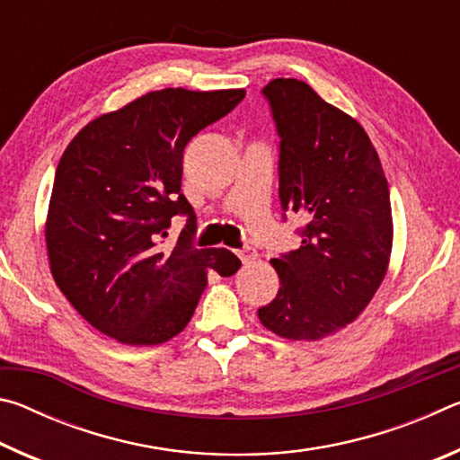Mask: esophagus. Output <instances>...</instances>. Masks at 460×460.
I'll return each instance as SVG.
<instances>
[{
  "label": "esophagus",
  "mask_w": 460,
  "mask_h": 460,
  "mask_svg": "<svg viewBox=\"0 0 460 460\" xmlns=\"http://www.w3.org/2000/svg\"><path fill=\"white\" fill-rule=\"evenodd\" d=\"M237 258L241 260V263H243V266H247V263H252L253 260H258V253H255L253 249H241V252H237Z\"/></svg>",
  "instance_id": "esophagus-1"
}]
</instances>
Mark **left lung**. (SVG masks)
Returning a JSON list of instances; mask_svg holds the SVG:
<instances>
[{
    "mask_svg": "<svg viewBox=\"0 0 460 460\" xmlns=\"http://www.w3.org/2000/svg\"><path fill=\"white\" fill-rule=\"evenodd\" d=\"M279 134V202L302 245L270 260L279 290L258 310L288 341H321L359 316L384 282L394 221L387 178L361 123L298 79L263 87Z\"/></svg>",
    "mask_w": 460,
    "mask_h": 460,
    "instance_id": "1",
    "label": "left lung"
}]
</instances>
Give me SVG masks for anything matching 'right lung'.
<instances>
[{"instance_id":"add662e5","label":"right lung","mask_w":460,"mask_h":460,"mask_svg":"<svg viewBox=\"0 0 460 460\" xmlns=\"http://www.w3.org/2000/svg\"><path fill=\"white\" fill-rule=\"evenodd\" d=\"M243 89H162L89 121L54 176L46 249L60 292L84 321L123 345H160L190 323L207 274L233 276L229 249H197V219L181 192L182 152L227 115ZM190 217L172 248V217Z\"/></svg>"}]
</instances>
